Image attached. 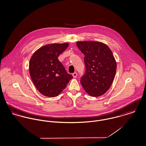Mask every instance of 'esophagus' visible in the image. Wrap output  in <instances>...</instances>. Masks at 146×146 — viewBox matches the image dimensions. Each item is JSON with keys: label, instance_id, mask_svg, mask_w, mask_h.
Segmentation results:
<instances>
[{"label": "esophagus", "instance_id": "34e87169", "mask_svg": "<svg viewBox=\"0 0 146 146\" xmlns=\"http://www.w3.org/2000/svg\"><path fill=\"white\" fill-rule=\"evenodd\" d=\"M72 75H73V77L74 78H76L77 76V72H74V73H73Z\"/></svg>", "mask_w": 146, "mask_h": 146}]
</instances>
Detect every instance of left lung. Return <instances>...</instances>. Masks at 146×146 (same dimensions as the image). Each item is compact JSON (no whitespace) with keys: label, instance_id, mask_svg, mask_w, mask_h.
I'll return each mask as SVG.
<instances>
[{"label":"left lung","instance_id":"8db88e82","mask_svg":"<svg viewBox=\"0 0 146 146\" xmlns=\"http://www.w3.org/2000/svg\"><path fill=\"white\" fill-rule=\"evenodd\" d=\"M77 46L85 56V74L81 83L90 96L104 94L110 87L116 70L112 51L105 44L96 41H78Z\"/></svg>","mask_w":146,"mask_h":146}]
</instances>
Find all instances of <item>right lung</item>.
I'll return each instance as SVG.
<instances>
[{
	"label": "right lung",
	"instance_id": "obj_1",
	"mask_svg": "<svg viewBox=\"0 0 146 146\" xmlns=\"http://www.w3.org/2000/svg\"><path fill=\"white\" fill-rule=\"evenodd\" d=\"M68 45V43L45 45L36 50L30 59L31 80L38 91L45 96H58L73 78L58 60Z\"/></svg>",
	"mask_w": 146,
	"mask_h": 146
}]
</instances>
